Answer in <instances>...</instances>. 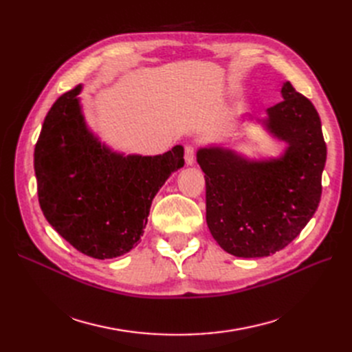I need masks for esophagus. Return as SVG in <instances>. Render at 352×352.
I'll return each mask as SVG.
<instances>
[{
    "label": "esophagus",
    "instance_id": "1",
    "mask_svg": "<svg viewBox=\"0 0 352 352\" xmlns=\"http://www.w3.org/2000/svg\"><path fill=\"white\" fill-rule=\"evenodd\" d=\"M185 163L188 166H192L195 163V148L192 145L185 146Z\"/></svg>",
    "mask_w": 352,
    "mask_h": 352
}]
</instances>
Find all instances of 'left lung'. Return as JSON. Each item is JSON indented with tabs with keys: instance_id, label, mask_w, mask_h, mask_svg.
<instances>
[{
	"instance_id": "left-lung-1",
	"label": "left lung",
	"mask_w": 352,
	"mask_h": 352,
	"mask_svg": "<svg viewBox=\"0 0 352 352\" xmlns=\"http://www.w3.org/2000/svg\"><path fill=\"white\" fill-rule=\"evenodd\" d=\"M263 124L285 142L279 157L248 158L220 145L197 151L206 173L207 225L226 252L242 258L267 257L292 242L314 216L322 197L326 144L311 101L291 82Z\"/></svg>"
}]
</instances>
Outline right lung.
<instances>
[{"instance_id":"add662e5","label":"right lung","mask_w":352,"mask_h":352,"mask_svg":"<svg viewBox=\"0 0 352 352\" xmlns=\"http://www.w3.org/2000/svg\"><path fill=\"white\" fill-rule=\"evenodd\" d=\"M82 85L52 104L35 145L38 198L60 236L92 258L120 257L136 247L151 202L184 167V146L160 155L113 151L85 120Z\"/></svg>"}]
</instances>
